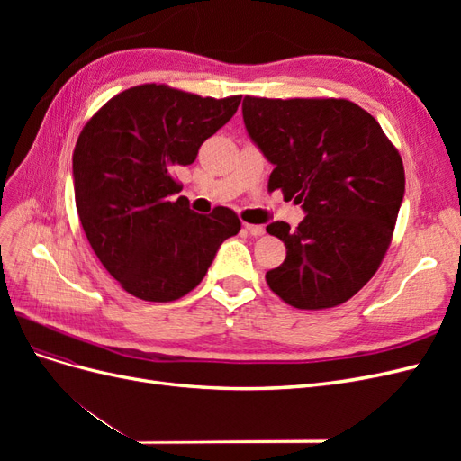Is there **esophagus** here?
I'll return each mask as SVG.
<instances>
[{"instance_id":"1","label":"esophagus","mask_w":461,"mask_h":461,"mask_svg":"<svg viewBox=\"0 0 461 461\" xmlns=\"http://www.w3.org/2000/svg\"><path fill=\"white\" fill-rule=\"evenodd\" d=\"M244 230L252 236H261L265 232V229L261 225H252V222H244Z\"/></svg>"}]
</instances>
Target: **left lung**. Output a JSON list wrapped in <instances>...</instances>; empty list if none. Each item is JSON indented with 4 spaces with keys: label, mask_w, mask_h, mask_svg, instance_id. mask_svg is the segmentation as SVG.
<instances>
[{
    "label": "left lung",
    "mask_w": 461,
    "mask_h": 461,
    "mask_svg": "<svg viewBox=\"0 0 461 461\" xmlns=\"http://www.w3.org/2000/svg\"><path fill=\"white\" fill-rule=\"evenodd\" d=\"M242 115L275 165L269 190L308 213L296 229L267 225L286 258L265 281L298 310L344 303L369 283L393 240L406 190L398 149L366 109L337 97L246 95Z\"/></svg>",
    "instance_id": "obj_1"
}]
</instances>
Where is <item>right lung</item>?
<instances>
[{"instance_id": "right-lung-1", "label": "right lung", "mask_w": 461, "mask_h": 461, "mask_svg": "<svg viewBox=\"0 0 461 461\" xmlns=\"http://www.w3.org/2000/svg\"><path fill=\"white\" fill-rule=\"evenodd\" d=\"M242 95L202 97L167 85L117 94L82 129L75 153V202L86 239L129 294L173 302L196 288L219 246L239 234L229 207L200 215L173 173L229 122Z\"/></svg>"}]
</instances>
